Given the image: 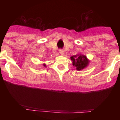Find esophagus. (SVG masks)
Here are the masks:
<instances>
[{"instance_id": "esophagus-1", "label": "esophagus", "mask_w": 120, "mask_h": 120, "mask_svg": "<svg viewBox=\"0 0 120 120\" xmlns=\"http://www.w3.org/2000/svg\"><path fill=\"white\" fill-rule=\"evenodd\" d=\"M59 53L61 54V55H63V54L64 53V51L63 50L61 49V50H59Z\"/></svg>"}]
</instances>
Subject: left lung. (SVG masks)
<instances>
[{
	"instance_id": "8db88e82",
	"label": "left lung",
	"mask_w": 120,
	"mask_h": 120,
	"mask_svg": "<svg viewBox=\"0 0 120 120\" xmlns=\"http://www.w3.org/2000/svg\"><path fill=\"white\" fill-rule=\"evenodd\" d=\"M70 58L73 62V65L76 68L77 70H80L84 68L89 63L86 57L84 55H75Z\"/></svg>"
}]
</instances>
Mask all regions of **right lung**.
Masks as SVG:
<instances>
[{"mask_svg":"<svg viewBox=\"0 0 120 120\" xmlns=\"http://www.w3.org/2000/svg\"><path fill=\"white\" fill-rule=\"evenodd\" d=\"M44 66H45V65H44Z\"/></svg>","mask_w":120,"mask_h":120,"instance_id":"obj_1","label":"right lung"}]
</instances>
